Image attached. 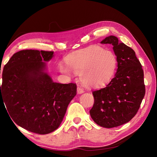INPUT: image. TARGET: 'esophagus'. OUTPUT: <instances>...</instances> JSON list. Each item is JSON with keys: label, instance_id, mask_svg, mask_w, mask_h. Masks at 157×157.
Instances as JSON below:
<instances>
[{"label": "esophagus", "instance_id": "esophagus-1", "mask_svg": "<svg viewBox=\"0 0 157 157\" xmlns=\"http://www.w3.org/2000/svg\"><path fill=\"white\" fill-rule=\"evenodd\" d=\"M84 89H83L82 88L80 87V86L77 87V93H78V94H82V93H84Z\"/></svg>", "mask_w": 157, "mask_h": 157}]
</instances>
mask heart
Here are the masks:
<instances>
[{
	"instance_id": "1",
	"label": "heart",
	"mask_w": 157,
	"mask_h": 157,
	"mask_svg": "<svg viewBox=\"0 0 157 157\" xmlns=\"http://www.w3.org/2000/svg\"><path fill=\"white\" fill-rule=\"evenodd\" d=\"M66 63L59 64L61 73H80V78L91 88L105 86L111 81L117 69V57L111 50L98 45L75 51L65 58Z\"/></svg>"
}]
</instances>
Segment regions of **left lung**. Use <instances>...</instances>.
<instances>
[{
	"instance_id": "left-lung-1",
	"label": "left lung",
	"mask_w": 157,
	"mask_h": 157,
	"mask_svg": "<svg viewBox=\"0 0 157 157\" xmlns=\"http://www.w3.org/2000/svg\"><path fill=\"white\" fill-rule=\"evenodd\" d=\"M101 44H111L117 57V73L105 88L93 91L94 103L90 114L101 127L110 128L129 122L140 107L145 94L144 70L135 52L115 36Z\"/></svg>"
}]
</instances>
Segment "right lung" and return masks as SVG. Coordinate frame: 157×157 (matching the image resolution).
Listing matches in <instances>:
<instances>
[{"mask_svg":"<svg viewBox=\"0 0 157 157\" xmlns=\"http://www.w3.org/2000/svg\"><path fill=\"white\" fill-rule=\"evenodd\" d=\"M54 52L25 50L4 65L0 101L14 122L39 134L54 132L61 124L69 103L77 94L74 83L55 82L46 72Z\"/></svg>","mask_w":157,"mask_h":157,"instance_id":"1","label":"right lung"}]
</instances>
